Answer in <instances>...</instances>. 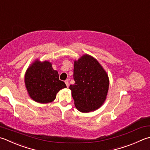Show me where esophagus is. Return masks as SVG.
I'll return each instance as SVG.
<instances>
[{
  "label": "esophagus",
  "instance_id": "obj_1",
  "mask_svg": "<svg viewBox=\"0 0 150 150\" xmlns=\"http://www.w3.org/2000/svg\"><path fill=\"white\" fill-rule=\"evenodd\" d=\"M64 82H65L66 85H67V87H69V80H66L65 81H64Z\"/></svg>",
  "mask_w": 150,
  "mask_h": 150
}]
</instances>
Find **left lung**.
<instances>
[{"label":"left lung","instance_id":"left-lung-1","mask_svg":"<svg viewBox=\"0 0 150 150\" xmlns=\"http://www.w3.org/2000/svg\"><path fill=\"white\" fill-rule=\"evenodd\" d=\"M74 80L70 85L76 109L81 112L95 111L103 106L109 88V78L98 61L84 54L74 63Z\"/></svg>","mask_w":150,"mask_h":150}]
</instances>
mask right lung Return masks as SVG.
I'll return each mask as SVG.
<instances>
[{
    "label": "right lung",
    "mask_w": 150,
    "mask_h": 150,
    "mask_svg": "<svg viewBox=\"0 0 150 150\" xmlns=\"http://www.w3.org/2000/svg\"><path fill=\"white\" fill-rule=\"evenodd\" d=\"M25 84L29 97L36 103L46 104L55 99L57 93L67 87L59 80L57 70L48 61L36 59L28 67L25 74Z\"/></svg>",
    "instance_id": "right-lung-1"
}]
</instances>
